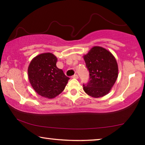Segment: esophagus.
<instances>
[{
  "instance_id": "1",
  "label": "esophagus",
  "mask_w": 145,
  "mask_h": 145,
  "mask_svg": "<svg viewBox=\"0 0 145 145\" xmlns=\"http://www.w3.org/2000/svg\"><path fill=\"white\" fill-rule=\"evenodd\" d=\"M71 77H72V78H78V75H77V74H74V75H72V76H71Z\"/></svg>"
}]
</instances>
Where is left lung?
<instances>
[{
  "label": "left lung",
  "instance_id": "8db88e82",
  "mask_svg": "<svg viewBox=\"0 0 145 145\" xmlns=\"http://www.w3.org/2000/svg\"><path fill=\"white\" fill-rule=\"evenodd\" d=\"M89 71V81L83 84L84 92L94 98L106 95L118 76V66L112 53L101 47H94L84 56Z\"/></svg>",
  "mask_w": 145,
  "mask_h": 145
}]
</instances>
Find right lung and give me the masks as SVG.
Returning <instances> with one entry per match:
<instances>
[{"label": "right lung", "instance_id": "right-lung-1", "mask_svg": "<svg viewBox=\"0 0 145 145\" xmlns=\"http://www.w3.org/2000/svg\"><path fill=\"white\" fill-rule=\"evenodd\" d=\"M57 57L50 53L35 57L28 67V77L31 86L41 96L53 98L64 90L70 78L62 69L57 68Z\"/></svg>", "mask_w": 145, "mask_h": 145}]
</instances>
